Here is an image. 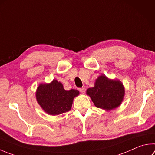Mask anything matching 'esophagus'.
Wrapping results in <instances>:
<instances>
[{"label":"esophagus","instance_id":"1","mask_svg":"<svg viewBox=\"0 0 155 155\" xmlns=\"http://www.w3.org/2000/svg\"><path fill=\"white\" fill-rule=\"evenodd\" d=\"M79 91H80L81 94H85V91H86V89L85 88V87H82V88L79 89Z\"/></svg>","mask_w":155,"mask_h":155}]
</instances>
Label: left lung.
Listing matches in <instances>:
<instances>
[{
    "label": "left lung",
    "mask_w": 155,
    "mask_h": 155,
    "mask_svg": "<svg viewBox=\"0 0 155 155\" xmlns=\"http://www.w3.org/2000/svg\"><path fill=\"white\" fill-rule=\"evenodd\" d=\"M97 108L111 110L119 107L125 95V88L119 80H112L101 75L95 81L94 87L87 90Z\"/></svg>",
    "instance_id": "obj_1"
}]
</instances>
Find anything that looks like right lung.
<instances>
[{"instance_id": "add662e5", "label": "right lung", "mask_w": 155, "mask_h": 155, "mask_svg": "<svg viewBox=\"0 0 155 155\" xmlns=\"http://www.w3.org/2000/svg\"><path fill=\"white\" fill-rule=\"evenodd\" d=\"M78 95V90H65L62 84L55 79L50 83L40 84L36 92L38 104L50 115L68 112L71 109L73 100Z\"/></svg>"}]
</instances>
